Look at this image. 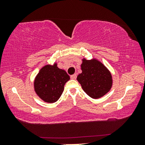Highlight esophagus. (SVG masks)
Wrapping results in <instances>:
<instances>
[{
    "instance_id": "obj_1",
    "label": "esophagus",
    "mask_w": 145,
    "mask_h": 145,
    "mask_svg": "<svg viewBox=\"0 0 145 145\" xmlns=\"http://www.w3.org/2000/svg\"><path fill=\"white\" fill-rule=\"evenodd\" d=\"M70 78H72V79H76V78H77V75L73 74L72 75H71L70 76Z\"/></svg>"
}]
</instances>
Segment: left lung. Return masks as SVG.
I'll list each match as a JSON object with an SVG mask.
<instances>
[{"label":"left lung","instance_id":"8db88e82","mask_svg":"<svg viewBox=\"0 0 145 145\" xmlns=\"http://www.w3.org/2000/svg\"><path fill=\"white\" fill-rule=\"evenodd\" d=\"M82 73L77 80L88 96L98 99L104 96L112 86V74L101 61L93 57L91 59L82 58L80 65Z\"/></svg>","mask_w":145,"mask_h":145}]
</instances>
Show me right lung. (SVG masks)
Masks as SVG:
<instances>
[{"mask_svg":"<svg viewBox=\"0 0 145 145\" xmlns=\"http://www.w3.org/2000/svg\"><path fill=\"white\" fill-rule=\"evenodd\" d=\"M70 78L67 72L58 68L55 61L52 65H45L39 71L34 80V91L45 102L54 103L61 96Z\"/></svg>","mask_w":145,"mask_h":145,"instance_id":"obj_1","label":"right lung"}]
</instances>
